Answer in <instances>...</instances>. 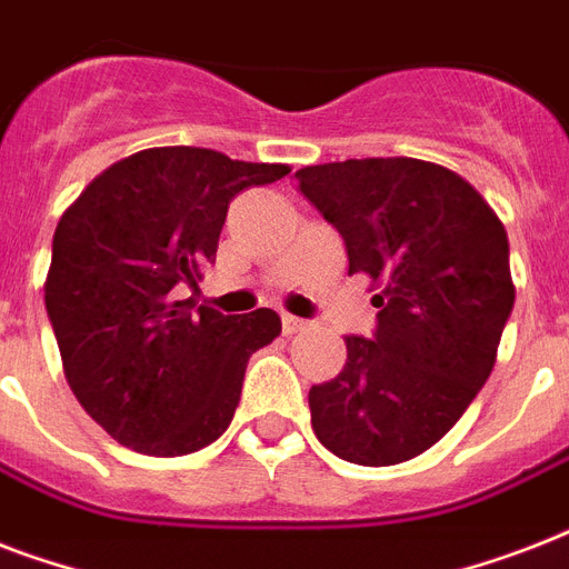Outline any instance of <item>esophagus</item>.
<instances>
[{"instance_id": "34e87169", "label": "esophagus", "mask_w": 569, "mask_h": 569, "mask_svg": "<svg viewBox=\"0 0 569 569\" xmlns=\"http://www.w3.org/2000/svg\"><path fill=\"white\" fill-rule=\"evenodd\" d=\"M307 328V321L298 319V316H289V312H283V333L286 337H292V333H298V330Z\"/></svg>"}]
</instances>
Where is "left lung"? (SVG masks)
Returning <instances> with one entry per match:
<instances>
[{
    "label": "left lung",
    "mask_w": 569,
    "mask_h": 569,
    "mask_svg": "<svg viewBox=\"0 0 569 569\" xmlns=\"http://www.w3.org/2000/svg\"><path fill=\"white\" fill-rule=\"evenodd\" d=\"M378 295L372 339L310 389L312 431L360 467H392L442 440L496 363L513 310L508 232L476 186L422 159H348L295 173Z\"/></svg>",
    "instance_id": "left-lung-1"
}]
</instances>
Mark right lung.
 I'll list each match as a JSON object with an SVG mask.
<instances>
[{
    "mask_svg": "<svg viewBox=\"0 0 569 569\" xmlns=\"http://www.w3.org/2000/svg\"><path fill=\"white\" fill-rule=\"evenodd\" d=\"M286 173L206 147H150L64 209L43 301L67 383L111 440L180 458L227 431L250 355L280 337V316L177 298L214 262L232 197Z\"/></svg>",
    "mask_w": 569,
    "mask_h": 569,
    "instance_id": "add662e5",
    "label": "right lung"
}]
</instances>
